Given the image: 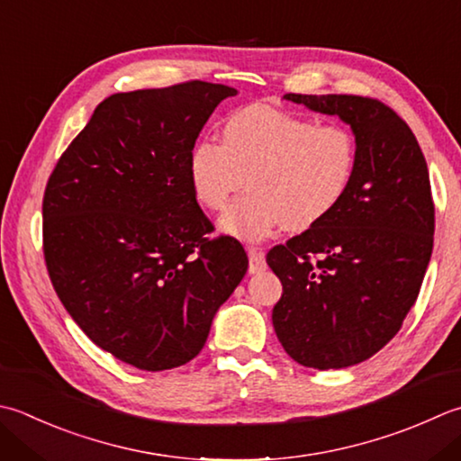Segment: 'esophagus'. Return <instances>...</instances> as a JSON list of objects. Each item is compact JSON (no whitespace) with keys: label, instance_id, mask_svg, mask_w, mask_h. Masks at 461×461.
Instances as JSON below:
<instances>
[{"label":"esophagus","instance_id":"esophagus-1","mask_svg":"<svg viewBox=\"0 0 461 461\" xmlns=\"http://www.w3.org/2000/svg\"><path fill=\"white\" fill-rule=\"evenodd\" d=\"M249 274H259L266 269V254L259 248H249Z\"/></svg>","mask_w":461,"mask_h":461}]
</instances>
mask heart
Masks as SVG:
<instances>
[{"label":"heart","mask_w":461,"mask_h":461,"mask_svg":"<svg viewBox=\"0 0 461 461\" xmlns=\"http://www.w3.org/2000/svg\"><path fill=\"white\" fill-rule=\"evenodd\" d=\"M357 161L356 138L339 123L249 105L225 117L221 143L200 140L187 158L197 203L221 212L243 182L249 192L223 215V230L259 240L285 221L305 230L336 210Z\"/></svg>","instance_id":"b5f03b06"}]
</instances>
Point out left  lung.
<instances>
[{
	"mask_svg": "<svg viewBox=\"0 0 461 461\" xmlns=\"http://www.w3.org/2000/svg\"><path fill=\"white\" fill-rule=\"evenodd\" d=\"M284 97L348 123L357 161L336 210L269 249L284 285L274 330L297 364L349 367L377 354L418 300L434 248L428 164L408 123L377 99Z\"/></svg>",
	"mask_w": 461,
	"mask_h": 461,
	"instance_id": "obj_1",
	"label": "left lung"
}]
</instances>
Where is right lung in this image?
<instances>
[{
  "label": "right lung",
  "instance_id": "right-lung-1",
  "mask_svg": "<svg viewBox=\"0 0 461 461\" xmlns=\"http://www.w3.org/2000/svg\"><path fill=\"white\" fill-rule=\"evenodd\" d=\"M238 89L187 81L113 94L63 151L43 195V256L86 336L146 372L200 354L248 272L241 243L213 231L189 185L205 122Z\"/></svg>",
  "mask_w": 461,
  "mask_h": 461
}]
</instances>
